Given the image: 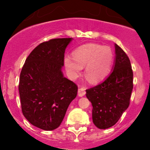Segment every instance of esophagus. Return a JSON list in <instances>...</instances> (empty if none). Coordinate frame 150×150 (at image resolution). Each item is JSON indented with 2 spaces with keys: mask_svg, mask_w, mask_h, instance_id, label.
Segmentation results:
<instances>
[{
  "mask_svg": "<svg viewBox=\"0 0 150 150\" xmlns=\"http://www.w3.org/2000/svg\"><path fill=\"white\" fill-rule=\"evenodd\" d=\"M86 95V89L83 87H79L78 89V96L83 97Z\"/></svg>",
  "mask_w": 150,
  "mask_h": 150,
  "instance_id": "obj_1",
  "label": "esophagus"
}]
</instances>
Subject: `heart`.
<instances>
[{
    "instance_id": "heart-1",
    "label": "heart",
    "mask_w": 150,
    "mask_h": 150,
    "mask_svg": "<svg viewBox=\"0 0 150 150\" xmlns=\"http://www.w3.org/2000/svg\"><path fill=\"white\" fill-rule=\"evenodd\" d=\"M114 55L109 46L96 43L80 46L73 52V58L65 56L64 64L69 75L76 78L85 68V75L89 82L96 83L105 79L110 73Z\"/></svg>"
}]
</instances>
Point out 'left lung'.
I'll use <instances>...</instances> for the list:
<instances>
[{
	"label": "left lung",
	"mask_w": 150,
	"mask_h": 150,
	"mask_svg": "<svg viewBox=\"0 0 150 150\" xmlns=\"http://www.w3.org/2000/svg\"><path fill=\"white\" fill-rule=\"evenodd\" d=\"M111 74L101 83L86 90L93 107V123L99 129H107L117 122L129 106L133 89V71L128 55L117 44Z\"/></svg>",
	"instance_id": "left-lung-1"
}]
</instances>
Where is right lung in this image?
I'll return each mask as SVG.
<instances>
[{
    "label": "right lung",
    "instance_id": "add662e5",
    "mask_svg": "<svg viewBox=\"0 0 150 150\" xmlns=\"http://www.w3.org/2000/svg\"><path fill=\"white\" fill-rule=\"evenodd\" d=\"M73 38H57L38 45L26 59L18 91L24 116L45 131L56 129L78 87L62 73L64 52Z\"/></svg>",
    "mask_w": 150,
    "mask_h": 150
}]
</instances>
